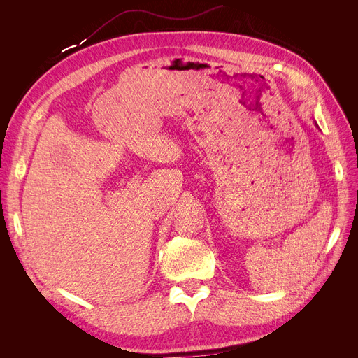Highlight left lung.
I'll return each instance as SVG.
<instances>
[{"label": "left lung", "mask_w": 358, "mask_h": 358, "mask_svg": "<svg viewBox=\"0 0 358 358\" xmlns=\"http://www.w3.org/2000/svg\"><path fill=\"white\" fill-rule=\"evenodd\" d=\"M317 127H318V125H317Z\"/></svg>", "instance_id": "1"}]
</instances>
